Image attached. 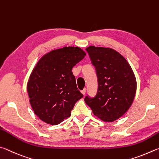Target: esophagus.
Here are the masks:
<instances>
[{
    "mask_svg": "<svg viewBox=\"0 0 159 159\" xmlns=\"http://www.w3.org/2000/svg\"><path fill=\"white\" fill-rule=\"evenodd\" d=\"M81 93L83 94V95L84 96V94H85V93H86V89H84L82 90V91H81Z\"/></svg>",
    "mask_w": 159,
    "mask_h": 159,
    "instance_id": "obj_1",
    "label": "esophagus"
}]
</instances>
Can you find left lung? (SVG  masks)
<instances>
[{
    "label": "left lung",
    "instance_id": "8db88e82",
    "mask_svg": "<svg viewBox=\"0 0 159 159\" xmlns=\"http://www.w3.org/2000/svg\"><path fill=\"white\" fill-rule=\"evenodd\" d=\"M86 50L96 68L98 88L94 98L85 97V102L101 120L115 121L134 101L137 89L134 72L126 58L115 49L89 46Z\"/></svg>",
    "mask_w": 159,
    "mask_h": 159
}]
</instances>
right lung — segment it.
Returning a JSON list of instances; mask_svg holds the SVG:
<instances>
[{"instance_id": "1", "label": "right lung", "mask_w": 159, "mask_h": 159, "mask_svg": "<svg viewBox=\"0 0 159 159\" xmlns=\"http://www.w3.org/2000/svg\"><path fill=\"white\" fill-rule=\"evenodd\" d=\"M84 56L80 47H64L47 53L33 68L27 91L33 110L43 121L60 124L70 116L75 104L83 97L72 69Z\"/></svg>"}]
</instances>
